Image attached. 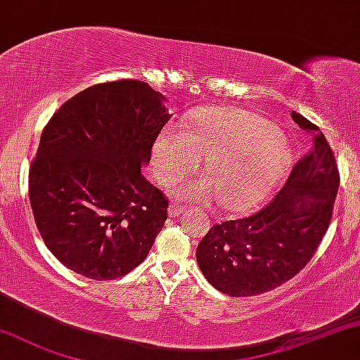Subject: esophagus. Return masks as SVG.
<instances>
[{
  "mask_svg": "<svg viewBox=\"0 0 360 360\" xmlns=\"http://www.w3.org/2000/svg\"><path fill=\"white\" fill-rule=\"evenodd\" d=\"M184 211H186V207L181 206L179 202H171V204H169V209H167V212H169L171 217L179 216V214L184 212Z\"/></svg>",
  "mask_w": 360,
  "mask_h": 360,
  "instance_id": "34e87169",
  "label": "esophagus"
}]
</instances>
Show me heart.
Returning <instances> with one entry per match:
<instances>
[{
    "label": "heart",
    "instance_id": "heart-1",
    "mask_svg": "<svg viewBox=\"0 0 360 360\" xmlns=\"http://www.w3.org/2000/svg\"><path fill=\"white\" fill-rule=\"evenodd\" d=\"M207 158V177L186 181L177 193L206 201L216 193L222 207H251L284 176L290 148L269 121L240 109H211L181 129H166L154 144V174L169 184Z\"/></svg>",
    "mask_w": 360,
    "mask_h": 360
}]
</instances>
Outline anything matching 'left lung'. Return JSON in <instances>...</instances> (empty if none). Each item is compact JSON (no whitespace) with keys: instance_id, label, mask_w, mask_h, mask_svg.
Returning <instances> with one entry per match:
<instances>
[{"instance_id":"obj_1","label":"left lung","mask_w":360,"mask_h":360,"mask_svg":"<svg viewBox=\"0 0 360 360\" xmlns=\"http://www.w3.org/2000/svg\"><path fill=\"white\" fill-rule=\"evenodd\" d=\"M292 120L312 136V148L284 188L261 211L212 226L195 249L204 277L233 297L267 292L292 279L329 229L340 181L334 151L314 122L295 111Z\"/></svg>"}]
</instances>
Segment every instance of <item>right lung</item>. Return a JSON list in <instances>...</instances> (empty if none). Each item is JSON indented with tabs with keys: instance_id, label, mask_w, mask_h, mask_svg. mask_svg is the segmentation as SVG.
<instances>
[{
	"instance_id": "add662e5",
	"label": "right lung",
	"mask_w": 360,
	"mask_h": 360,
	"mask_svg": "<svg viewBox=\"0 0 360 360\" xmlns=\"http://www.w3.org/2000/svg\"><path fill=\"white\" fill-rule=\"evenodd\" d=\"M148 83L89 86L54 112L30 166L34 222L53 256L94 281L138 267L167 219V198L141 166L169 121Z\"/></svg>"
}]
</instances>
